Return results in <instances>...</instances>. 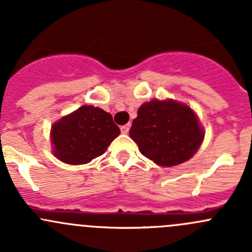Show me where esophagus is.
<instances>
[{
    "mask_svg": "<svg viewBox=\"0 0 252 252\" xmlns=\"http://www.w3.org/2000/svg\"><path fill=\"white\" fill-rule=\"evenodd\" d=\"M129 129H130V124H126V126H121V131L123 134H128L129 133Z\"/></svg>",
    "mask_w": 252,
    "mask_h": 252,
    "instance_id": "obj_1",
    "label": "esophagus"
}]
</instances>
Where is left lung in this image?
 <instances>
[{"mask_svg": "<svg viewBox=\"0 0 252 252\" xmlns=\"http://www.w3.org/2000/svg\"><path fill=\"white\" fill-rule=\"evenodd\" d=\"M129 135L145 157L162 167L191 158L204 140V129L195 112L174 100L142 103Z\"/></svg>", "mask_w": 252, "mask_h": 252, "instance_id": "left-lung-1", "label": "left lung"}]
</instances>
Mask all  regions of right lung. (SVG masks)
<instances>
[{
  "mask_svg": "<svg viewBox=\"0 0 252 252\" xmlns=\"http://www.w3.org/2000/svg\"><path fill=\"white\" fill-rule=\"evenodd\" d=\"M121 134L110 113L94 106H81L52 124L53 155L68 164H85L105 154Z\"/></svg>",
  "mask_w": 252,
  "mask_h": 252,
  "instance_id": "obj_1",
  "label": "right lung"
}]
</instances>
